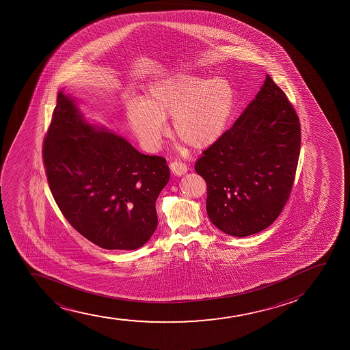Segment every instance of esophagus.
<instances>
[{
    "label": "esophagus",
    "mask_w": 350,
    "mask_h": 350,
    "mask_svg": "<svg viewBox=\"0 0 350 350\" xmlns=\"http://www.w3.org/2000/svg\"><path fill=\"white\" fill-rule=\"evenodd\" d=\"M169 167H170V170H172L175 175H177V176L185 175V174L188 172V167H187L185 163L181 162V161H174V162H172V163L169 165Z\"/></svg>",
    "instance_id": "esophagus-1"
}]
</instances>
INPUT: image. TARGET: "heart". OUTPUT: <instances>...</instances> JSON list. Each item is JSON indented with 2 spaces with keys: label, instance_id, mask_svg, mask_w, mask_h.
Masks as SVG:
<instances>
[{
  "label": "heart",
  "instance_id": "heart-1",
  "mask_svg": "<svg viewBox=\"0 0 350 350\" xmlns=\"http://www.w3.org/2000/svg\"><path fill=\"white\" fill-rule=\"evenodd\" d=\"M233 109L234 91L228 79L177 72L153 81L140 101L129 100L126 120L142 145L154 150L165 135V119L172 117L175 137L201 150L219 140Z\"/></svg>",
  "mask_w": 350,
  "mask_h": 350
}]
</instances>
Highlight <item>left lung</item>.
Here are the masks:
<instances>
[{
	"instance_id": "left-lung-1",
	"label": "left lung",
	"mask_w": 350,
	"mask_h": 350,
	"mask_svg": "<svg viewBox=\"0 0 350 350\" xmlns=\"http://www.w3.org/2000/svg\"><path fill=\"white\" fill-rule=\"evenodd\" d=\"M300 145L297 112L267 75L241 117L195 165L206 182V211L213 224L234 237L272 224L292 191Z\"/></svg>"
}]
</instances>
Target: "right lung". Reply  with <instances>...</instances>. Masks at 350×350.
Returning <instances> with one entry per match:
<instances>
[{
  "label": "right lung",
  "instance_id": "add662e5",
  "mask_svg": "<svg viewBox=\"0 0 350 350\" xmlns=\"http://www.w3.org/2000/svg\"><path fill=\"white\" fill-rule=\"evenodd\" d=\"M42 153L53 198L81 236L106 250L139 249L152 237L155 202L170 176L165 157L89 125L62 91Z\"/></svg>",
  "mask_w": 350,
  "mask_h": 350
}]
</instances>
